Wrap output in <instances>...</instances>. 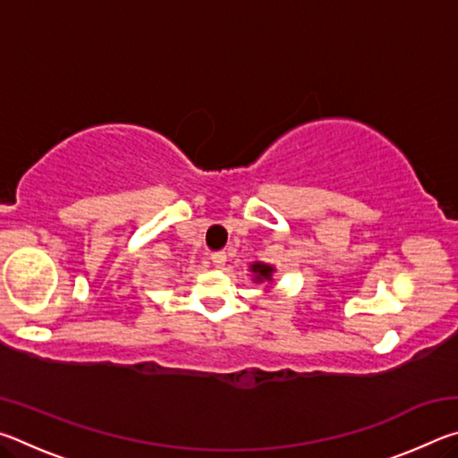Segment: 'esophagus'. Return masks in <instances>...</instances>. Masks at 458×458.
I'll list each match as a JSON object with an SVG mask.
<instances>
[{
  "instance_id": "obj_1",
  "label": "esophagus",
  "mask_w": 458,
  "mask_h": 458,
  "mask_svg": "<svg viewBox=\"0 0 458 458\" xmlns=\"http://www.w3.org/2000/svg\"><path fill=\"white\" fill-rule=\"evenodd\" d=\"M212 262L216 267H224V262H226V252H222V250H218V252H214L212 254Z\"/></svg>"
}]
</instances>
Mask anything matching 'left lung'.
Here are the masks:
<instances>
[{
    "label": "left lung",
    "instance_id": "1",
    "mask_svg": "<svg viewBox=\"0 0 458 458\" xmlns=\"http://www.w3.org/2000/svg\"><path fill=\"white\" fill-rule=\"evenodd\" d=\"M250 270L257 283H273L275 267L265 265V262H254V265H250Z\"/></svg>",
    "mask_w": 458,
    "mask_h": 458
}]
</instances>
